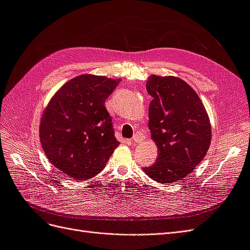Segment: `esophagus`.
Returning a JSON list of instances; mask_svg holds the SVG:
<instances>
[{
    "label": "esophagus",
    "mask_w": 250,
    "mask_h": 250,
    "mask_svg": "<svg viewBox=\"0 0 250 250\" xmlns=\"http://www.w3.org/2000/svg\"><path fill=\"white\" fill-rule=\"evenodd\" d=\"M143 139H144L143 134H141V133H135V134L133 135V138L130 140V142H131L132 144H138V143H141V142L143 141Z\"/></svg>",
    "instance_id": "esophagus-1"
}]
</instances>
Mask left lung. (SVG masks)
<instances>
[{"mask_svg": "<svg viewBox=\"0 0 250 250\" xmlns=\"http://www.w3.org/2000/svg\"><path fill=\"white\" fill-rule=\"evenodd\" d=\"M146 89L153 98L149 105V129L158 156L143 170L158 183L174 184L206 156L211 140L209 119L198 95L184 80L150 75Z\"/></svg>", "mask_w": 250, "mask_h": 250, "instance_id": "left-lung-1", "label": "left lung"}]
</instances>
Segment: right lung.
<instances>
[{
  "mask_svg": "<svg viewBox=\"0 0 250 250\" xmlns=\"http://www.w3.org/2000/svg\"><path fill=\"white\" fill-rule=\"evenodd\" d=\"M120 79L80 75L58 89L44 109L40 139L49 162L66 176L89 179L119 146L105 100Z\"/></svg>",
  "mask_w": 250,
  "mask_h": 250,
  "instance_id": "right-lung-1",
  "label": "right lung"
}]
</instances>
